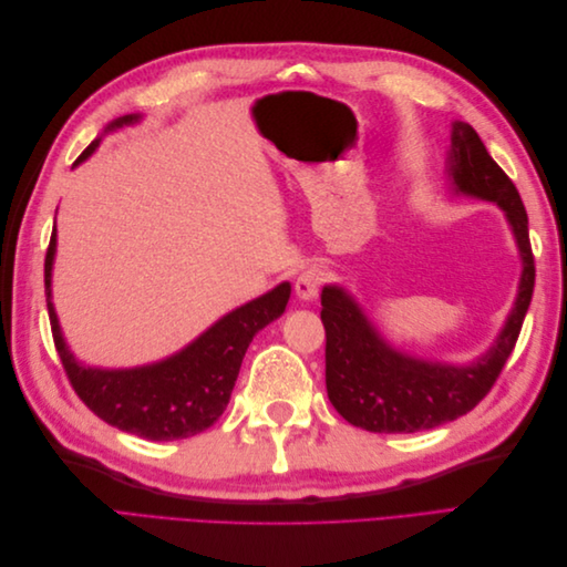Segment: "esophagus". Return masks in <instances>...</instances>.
I'll return each instance as SVG.
<instances>
[{"instance_id": "obj_1", "label": "esophagus", "mask_w": 567, "mask_h": 567, "mask_svg": "<svg viewBox=\"0 0 567 567\" xmlns=\"http://www.w3.org/2000/svg\"><path fill=\"white\" fill-rule=\"evenodd\" d=\"M323 281V271L319 267H307L296 279V293L302 300H312L319 293V286Z\"/></svg>"}]
</instances>
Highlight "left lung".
I'll return each mask as SVG.
<instances>
[{
	"label": "left lung",
	"mask_w": 567,
	"mask_h": 567,
	"mask_svg": "<svg viewBox=\"0 0 567 567\" xmlns=\"http://www.w3.org/2000/svg\"><path fill=\"white\" fill-rule=\"evenodd\" d=\"M450 175L456 192L492 200L506 213L523 257L516 305L487 354L450 367L392 350L346 290H321L326 392L338 414L369 433H419L468 414L499 379L523 329L535 290V255L516 184L492 161L468 123L452 125Z\"/></svg>",
	"instance_id": "obj_1"
}]
</instances>
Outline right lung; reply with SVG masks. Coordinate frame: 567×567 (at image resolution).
<instances>
[{
	"label": "right lung",
	"mask_w": 567,
	"mask_h": 567,
	"mask_svg": "<svg viewBox=\"0 0 567 567\" xmlns=\"http://www.w3.org/2000/svg\"><path fill=\"white\" fill-rule=\"evenodd\" d=\"M136 120L140 115H123L106 130H117L136 123ZM96 146L99 140L80 153L75 165L87 161ZM54 252L56 229L51 234L44 257V293L51 336H54L68 381L78 398L101 421L146 440H184L208 431L229 404L238 369H241L252 336L262 331L269 321L281 317L290 298V284L284 281L269 293L221 317L192 346L156 364L136 369L82 367L65 348L54 302H51Z\"/></svg>",
	"instance_id": "right-lung-1"
}]
</instances>
